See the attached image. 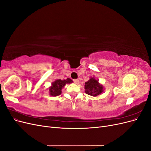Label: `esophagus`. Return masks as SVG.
I'll return each mask as SVG.
<instances>
[{
  "label": "esophagus",
  "instance_id": "esophagus-1",
  "mask_svg": "<svg viewBox=\"0 0 151 151\" xmlns=\"http://www.w3.org/2000/svg\"><path fill=\"white\" fill-rule=\"evenodd\" d=\"M74 82L76 84H78L79 83V81L78 79H74Z\"/></svg>",
  "mask_w": 151,
  "mask_h": 151
}]
</instances>
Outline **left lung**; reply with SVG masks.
<instances>
[{
	"mask_svg": "<svg viewBox=\"0 0 151 151\" xmlns=\"http://www.w3.org/2000/svg\"><path fill=\"white\" fill-rule=\"evenodd\" d=\"M84 89L86 93L92 96H98L104 91L103 86L94 77H91L88 82H86Z\"/></svg>",
	"mask_w": 151,
	"mask_h": 151,
	"instance_id": "1",
	"label": "left lung"
}]
</instances>
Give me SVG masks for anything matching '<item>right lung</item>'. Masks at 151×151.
<instances>
[{"mask_svg": "<svg viewBox=\"0 0 151 151\" xmlns=\"http://www.w3.org/2000/svg\"><path fill=\"white\" fill-rule=\"evenodd\" d=\"M72 81L70 78L65 80L57 79L52 83V86L49 88L50 94L52 96H57L62 93V89L67 84H70Z\"/></svg>", "mask_w": 151, "mask_h": 151, "instance_id": "1", "label": "right lung"}]
</instances>
